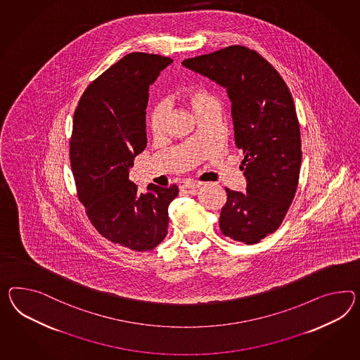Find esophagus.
<instances>
[{"mask_svg": "<svg viewBox=\"0 0 360 360\" xmlns=\"http://www.w3.org/2000/svg\"><path fill=\"white\" fill-rule=\"evenodd\" d=\"M202 185L203 183H200V181H186V183H184L186 189H197V188H201Z\"/></svg>", "mask_w": 360, "mask_h": 360, "instance_id": "obj_1", "label": "esophagus"}]
</instances>
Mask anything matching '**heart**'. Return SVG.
Here are the masks:
<instances>
[{
	"label": "heart",
	"mask_w": 360,
	"mask_h": 360,
	"mask_svg": "<svg viewBox=\"0 0 360 360\" xmlns=\"http://www.w3.org/2000/svg\"><path fill=\"white\" fill-rule=\"evenodd\" d=\"M184 102L193 110L195 115L212 107H218L217 98L205 89H192L184 95ZM167 121V107L163 103L154 104L148 113V127L153 136L163 134Z\"/></svg>",
	"instance_id": "heart-1"
}]
</instances>
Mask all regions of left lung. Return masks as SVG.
Here are the masks:
<instances>
[{"mask_svg": "<svg viewBox=\"0 0 360 360\" xmlns=\"http://www.w3.org/2000/svg\"><path fill=\"white\" fill-rule=\"evenodd\" d=\"M183 65L227 90L247 191L226 188L219 227L224 236L256 244L281 226L299 183L302 141L292 95L277 70L247 46H226Z\"/></svg>", "mask_w": 360, "mask_h": 360, "instance_id": "obj_1", "label": "left lung"}]
</instances>
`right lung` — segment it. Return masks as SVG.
I'll return each mask as SVG.
<instances>
[{"mask_svg": "<svg viewBox=\"0 0 360 360\" xmlns=\"http://www.w3.org/2000/svg\"><path fill=\"white\" fill-rule=\"evenodd\" d=\"M172 63L169 57L133 52L89 84L74 112L70 166L77 194L94 227L121 247L143 252L168 233V206L176 185L129 180L134 158L148 143V87Z\"/></svg>", "mask_w": 360, "mask_h": 360, "instance_id": "obj_1", "label": "right lung"}]
</instances>
